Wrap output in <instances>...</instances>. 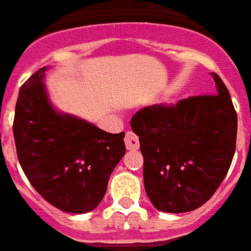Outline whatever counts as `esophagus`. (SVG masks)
Segmentation results:
<instances>
[{
	"label": "esophagus",
	"instance_id": "esophagus-1",
	"mask_svg": "<svg viewBox=\"0 0 251 251\" xmlns=\"http://www.w3.org/2000/svg\"><path fill=\"white\" fill-rule=\"evenodd\" d=\"M124 142H126V147L129 151H135V150H138L139 148V138L132 132V131H128L126 133V139H124Z\"/></svg>",
	"mask_w": 251,
	"mask_h": 251
}]
</instances>
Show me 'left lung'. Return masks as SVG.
<instances>
[{"instance_id": "1", "label": "left lung", "mask_w": 251, "mask_h": 251, "mask_svg": "<svg viewBox=\"0 0 251 251\" xmlns=\"http://www.w3.org/2000/svg\"><path fill=\"white\" fill-rule=\"evenodd\" d=\"M217 91L148 105L135 113L131 128L144 158V188L163 213L201 207L226 176L237 142V113L227 88L211 73Z\"/></svg>"}]
</instances>
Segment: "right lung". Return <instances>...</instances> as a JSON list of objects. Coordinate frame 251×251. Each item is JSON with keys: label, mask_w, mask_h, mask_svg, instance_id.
I'll use <instances>...</instances> for the list:
<instances>
[{"label": "right lung", "mask_w": 251, "mask_h": 251, "mask_svg": "<svg viewBox=\"0 0 251 251\" xmlns=\"http://www.w3.org/2000/svg\"><path fill=\"white\" fill-rule=\"evenodd\" d=\"M38 69L18 93L13 133L17 156L33 187L61 211L89 213L107 191L126 153V133H109L53 107Z\"/></svg>", "instance_id": "add662e5"}]
</instances>
